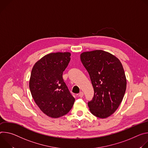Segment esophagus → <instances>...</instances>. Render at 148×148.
I'll return each instance as SVG.
<instances>
[{"mask_svg":"<svg viewBox=\"0 0 148 148\" xmlns=\"http://www.w3.org/2000/svg\"><path fill=\"white\" fill-rule=\"evenodd\" d=\"M79 97H83V96L84 95V93L82 92H80L79 93Z\"/></svg>","mask_w":148,"mask_h":148,"instance_id":"obj_1","label":"esophagus"}]
</instances>
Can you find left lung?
Returning a JSON list of instances; mask_svg holds the SVG:
<instances>
[{
  "label": "left lung",
  "mask_w": 148,
  "mask_h": 148,
  "mask_svg": "<svg viewBox=\"0 0 148 148\" xmlns=\"http://www.w3.org/2000/svg\"><path fill=\"white\" fill-rule=\"evenodd\" d=\"M80 60L94 89L93 99L88 103L89 110L97 118H106L119 108L125 93L123 66L116 56L102 50L83 52Z\"/></svg>",
  "instance_id": "left-lung-1"
}]
</instances>
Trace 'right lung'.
I'll return each mask as SVG.
<instances>
[{"label": "right lung", "mask_w": 148, "mask_h": 148, "mask_svg": "<svg viewBox=\"0 0 148 148\" xmlns=\"http://www.w3.org/2000/svg\"><path fill=\"white\" fill-rule=\"evenodd\" d=\"M70 56L69 52L49 53L32 68L29 80L32 96L40 109L49 117L58 118L67 114L75 101L62 77Z\"/></svg>", "instance_id": "right-lung-1"}]
</instances>
